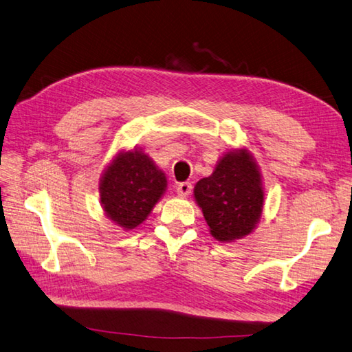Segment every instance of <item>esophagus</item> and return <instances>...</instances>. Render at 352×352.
I'll return each mask as SVG.
<instances>
[{
  "instance_id": "obj_1",
  "label": "esophagus",
  "mask_w": 352,
  "mask_h": 352,
  "mask_svg": "<svg viewBox=\"0 0 352 352\" xmlns=\"http://www.w3.org/2000/svg\"><path fill=\"white\" fill-rule=\"evenodd\" d=\"M190 192H192V184L189 182H184V183H180V184L177 186L178 197L186 198V197L190 195Z\"/></svg>"
}]
</instances>
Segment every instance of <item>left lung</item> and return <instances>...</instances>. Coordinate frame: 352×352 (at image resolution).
<instances>
[{
    "mask_svg": "<svg viewBox=\"0 0 352 352\" xmlns=\"http://www.w3.org/2000/svg\"><path fill=\"white\" fill-rule=\"evenodd\" d=\"M210 235L221 243L244 238L263 215V175L249 149H230L219 158L210 177L194 189Z\"/></svg>",
    "mask_w": 352,
    "mask_h": 352,
    "instance_id": "8db88e82",
    "label": "left lung"
}]
</instances>
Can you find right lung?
<instances>
[{"label":"right lung","instance_id":"add662e5","mask_svg":"<svg viewBox=\"0 0 352 352\" xmlns=\"http://www.w3.org/2000/svg\"><path fill=\"white\" fill-rule=\"evenodd\" d=\"M166 186L164 172L142 149L120 151L100 177L102 209L122 229H135L153 212Z\"/></svg>","mask_w":352,"mask_h":352}]
</instances>
